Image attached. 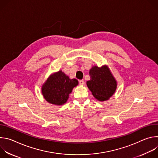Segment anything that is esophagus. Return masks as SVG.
I'll return each instance as SVG.
<instances>
[{
  "mask_svg": "<svg viewBox=\"0 0 158 158\" xmlns=\"http://www.w3.org/2000/svg\"><path fill=\"white\" fill-rule=\"evenodd\" d=\"M79 83L80 85H84V84H85V82H84L83 80H80V81H79Z\"/></svg>",
  "mask_w": 158,
  "mask_h": 158,
  "instance_id": "34e87169",
  "label": "esophagus"
}]
</instances>
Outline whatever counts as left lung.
<instances>
[{
    "instance_id": "8db88e82",
    "label": "left lung",
    "mask_w": 158,
    "mask_h": 158,
    "mask_svg": "<svg viewBox=\"0 0 158 158\" xmlns=\"http://www.w3.org/2000/svg\"><path fill=\"white\" fill-rule=\"evenodd\" d=\"M89 76L91 79L87 82V85L98 100L106 101L115 93L117 83L107 66L93 67Z\"/></svg>"
}]
</instances>
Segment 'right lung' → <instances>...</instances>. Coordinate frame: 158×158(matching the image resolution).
Listing matches in <instances>:
<instances>
[{
    "instance_id": "right-lung-1",
    "label": "right lung",
    "mask_w": 158,
    "mask_h": 158,
    "mask_svg": "<svg viewBox=\"0 0 158 158\" xmlns=\"http://www.w3.org/2000/svg\"><path fill=\"white\" fill-rule=\"evenodd\" d=\"M78 84L76 79H71L61 71L52 75L42 87V94L48 102L62 105L66 102L73 89Z\"/></svg>"
}]
</instances>
